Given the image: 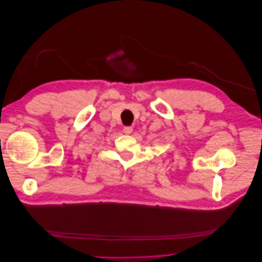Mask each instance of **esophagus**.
<instances>
[{
  "label": "esophagus",
  "instance_id": "34e87169",
  "mask_svg": "<svg viewBox=\"0 0 262 262\" xmlns=\"http://www.w3.org/2000/svg\"><path fill=\"white\" fill-rule=\"evenodd\" d=\"M122 131H123L124 134H131L132 131H133V128L132 127H124Z\"/></svg>",
  "mask_w": 262,
  "mask_h": 262
}]
</instances>
